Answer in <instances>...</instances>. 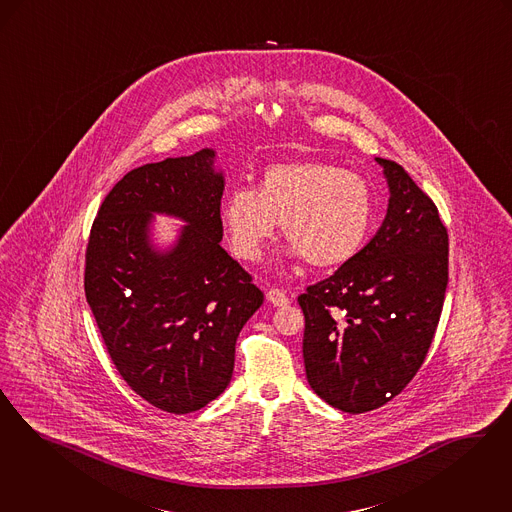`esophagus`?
<instances>
[{
  "mask_svg": "<svg viewBox=\"0 0 512 512\" xmlns=\"http://www.w3.org/2000/svg\"><path fill=\"white\" fill-rule=\"evenodd\" d=\"M266 301L272 303L274 307H286V305H289L286 293L280 291V289H268L266 291Z\"/></svg>",
  "mask_w": 512,
  "mask_h": 512,
  "instance_id": "obj_1",
  "label": "esophagus"
}]
</instances>
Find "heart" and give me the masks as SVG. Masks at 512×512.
<instances>
[{
    "label": "heart",
    "mask_w": 512,
    "mask_h": 512,
    "mask_svg": "<svg viewBox=\"0 0 512 512\" xmlns=\"http://www.w3.org/2000/svg\"><path fill=\"white\" fill-rule=\"evenodd\" d=\"M373 215L368 181L320 160L270 165L255 190H230L219 211L240 259L259 261L282 223L287 257H307L318 268L350 261L366 244Z\"/></svg>",
    "instance_id": "obj_1"
}]
</instances>
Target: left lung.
<instances>
[{
  "label": "left lung",
  "mask_w": 512,
  "mask_h": 512,
  "mask_svg": "<svg viewBox=\"0 0 512 512\" xmlns=\"http://www.w3.org/2000/svg\"><path fill=\"white\" fill-rule=\"evenodd\" d=\"M383 225L350 261L299 295L308 385L329 406L364 413L406 389L429 352L448 287V230L396 162Z\"/></svg>",
  "instance_id": "1"
}]
</instances>
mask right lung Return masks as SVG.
Returning a JSON list of instances; mask_svg holds the SVG:
<instances>
[{
  "label": "right lung",
  "instance_id": "add662e5",
  "mask_svg": "<svg viewBox=\"0 0 512 512\" xmlns=\"http://www.w3.org/2000/svg\"><path fill=\"white\" fill-rule=\"evenodd\" d=\"M213 148L129 171L97 213L85 253V299L123 381L167 413L204 408L225 392L236 339L263 305L221 247L225 173ZM156 214L185 225L153 244Z\"/></svg>",
  "mask_w": 512,
  "mask_h": 512
}]
</instances>
